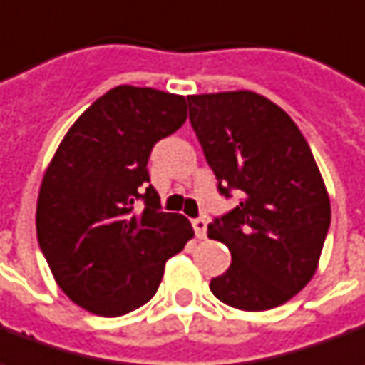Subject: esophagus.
<instances>
[{
    "instance_id": "34e87169",
    "label": "esophagus",
    "mask_w": 365,
    "mask_h": 365,
    "mask_svg": "<svg viewBox=\"0 0 365 365\" xmlns=\"http://www.w3.org/2000/svg\"><path fill=\"white\" fill-rule=\"evenodd\" d=\"M192 225H193V230H195V235H197L200 240H203V237L207 235V220H203V217H195V220H192Z\"/></svg>"
}]
</instances>
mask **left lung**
<instances>
[{"label":"left lung","instance_id":"8db88e82","mask_svg":"<svg viewBox=\"0 0 365 365\" xmlns=\"http://www.w3.org/2000/svg\"><path fill=\"white\" fill-rule=\"evenodd\" d=\"M187 106L217 192L240 197L207 225L232 252L210 289L245 312L282 306L316 274L331 220L312 150L286 111L254 91L190 96Z\"/></svg>","mask_w":365,"mask_h":365}]
</instances>
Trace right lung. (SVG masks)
Listing matches in <instances>:
<instances>
[{"label": "right lung", "instance_id": "right-lung-1", "mask_svg": "<svg viewBox=\"0 0 365 365\" xmlns=\"http://www.w3.org/2000/svg\"><path fill=\"white\" fill-rule=\"evenodd\" d=\"M185 120L183 96L118 86L79 115L47 168L37 242L63 294L96 316L148 304L193 237L187 217L162 212L148 172L153 145Z\"/></svg>", "mask_w": 365, "mask_h": 365}]
</instances>
